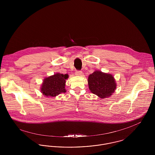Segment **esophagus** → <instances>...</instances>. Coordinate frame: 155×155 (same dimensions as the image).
Segmentation results:
<instances>
[{
	"label": "esophagus",
	"instance_id": "esophagus-1",
	"mask_svg": "<svg viewBox=\"0 0 155 155\" xmlns=\"http://www.w3.org/2000/svg\"><path fill=\"white\" fill-rule=\"evenodd\" d=\"M75 74L76 76H82V71H76L75 72Z\"/></svg>",
	"mask_w": 155,
	"mask_h": 155
}]
</instances>
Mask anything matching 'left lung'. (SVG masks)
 <instances>
[{
    "label": "left lung",
    "instance_id": "1",
    "mask_svg": "<svg viewBox=\"0 0 155 155\" xmlns=\"http://www.w3.org/2000/svg\"><path fill=\"white\" fill-rule=\"evenodd\" d=\"M88 83L90 91L100 98L110 97L115 91L117 85L112 74L100 70H95L89 75Z\"/></svg>",
    "mask_w": 155,
    "mask_h": 155
}]
</instances>
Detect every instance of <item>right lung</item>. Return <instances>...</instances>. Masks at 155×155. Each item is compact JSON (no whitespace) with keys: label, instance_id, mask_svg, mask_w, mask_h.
<instances>
[{"label":"right lung","instance_id":"right-lung-1","mask_svg":"<svg viewBox=\"0 0 155 155\" xmlns=\"http://www.w3.org/2000/svg\"><path fill=\"white\" fill-rule=\"evenodd\" d=\"M68 78L67 74H63L60 73L45 78L41 87V92L47 97H54L66 92V81Z\"/></svg>","mask_w":155,"mask_h":155}]
</instances>
